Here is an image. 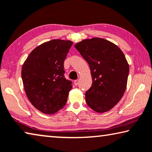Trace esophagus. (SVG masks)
I'll use <instances>...</instances> for the list:
<instances>
[{"instance_id": "34e87169", "label": "esophagus", "mask_w": 152, "mask_h": 152, "mask_svg": "<svg viewBox=\"0 0 152 152\" xmlns=\"http://www.w3.org/2000/svg\"><path fill=\"white\" fill-rule=\"evenodd\" d=\"M79 79H76V80L74 81V83H75V86H77L79 84Z\"/></svg>"}]
</instances>
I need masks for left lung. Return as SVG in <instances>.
<instances>
[{"instance_id": "1", "label": "left lung", "mask_w": 152, "mask_h": 152, "mask_svg": "<svg viewBox=\"0 0 152 152\" xmlns=\"http://www.w3.org/2000/svg\"><path fill=\"white\" fill-rule=\"evenodd\" d=\"M90 66L92 84L86 101L92 110L104 113L115 107L124 94L129 65L122 51L106 39H84L75 45Z\"/></svg>"}]
</instances>
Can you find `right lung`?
<instances>
[{
    "mask_svg": "<svg viewBox=\"0 0 152 152\" xmlns=\"http://www.w3.org/2000/svg\"><path fill=\"white\" fill-rule=\"evenodd\" d=\"M73 41L53 39L37 46L22 65L28 99L39 111L53 114L66 104L71 82L64 77V62Z\"/></svg>",
    "mask_w": 152,
    "mask_h": 152,
    "instance_id": "right-lung-1",
    "label": "right lung"
}]
</instances>
